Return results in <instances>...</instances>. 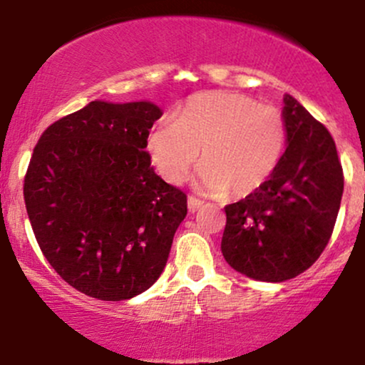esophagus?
Segmentation results:
<instances>
[{
  "label": "esophagus",
  "instance_id": "34e87169",
  "mask_svg": "<svg viewBox=\"0 0 365 365\" xmlns=\"http://www.w3.org/2000/svg\"><path fill=\"white\" fill-rule=\"evenodd\" d=\"M187 204H188V209H190V211L194 212V211H197V209H199L200 206H202V200L197 199V197H194V195H188Z\"/></svg>",
  "mask_w": 365,
  "mask_h": 365
}]
</instances>
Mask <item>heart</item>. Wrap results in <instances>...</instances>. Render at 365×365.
I'll list each match as a JSON object with an SVG mask.
<instances>
[{
	"label": "heart",
	"instance_id": "obj_1",
	"mask_svg": "<svg viewBox=\"0 0 365 365\" xmlns=\"http://www.w3.org/2000/svg\"><path fill=\"white\" fill-rule=\"evenodd\" d=\"M284 120L276 108L237 92L192 96L171 121H161L145 140L150 161L168 183L180 185L199 161V183L212 195L230 190L247 197L278 166L284 148Z\"/></svg>",
	"mask_w": 365,
	"mask_h": 365
}]
</instances>
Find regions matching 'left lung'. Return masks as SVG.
<instances>
[{"instance_id":"1","label":"left lung","mask_w":365,"mask_h":365,"mask_svg":"<svg viewBox=\"0 0 365 365\" xmlns=\"http://www.w3.org/2000/svg\"><path fill=\"white\" fill-rule=\"evenodd\" d=\"M287 150L269 180L225 207L221 252L249 278L279 283L312 266L328 245L343 195V168L328 128L284 96Z\"/></svg>"}]
</instances>
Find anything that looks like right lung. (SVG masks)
I'll use <instances>...</instances> for the list:
<instances>
[{
	"instance_id": "right-lung-1",
	"label": "right lung",
	"mask_w": 365,
	"mask_h": 365,
	"mask_svg": "<svg viewBox=\"0 0 365 365\" xmlns=\"http://www.w3.org/2000/svg\"><path fill=\"white\" fill-rule=\"evenodd\" d=\"M161 110L92 101L44 130L24 178L37 244L75 290L127 300L159 278L187 195L154 173L145 149Z\"/></svg>"
}]
</instances>
